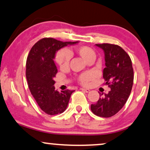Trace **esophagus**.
Masks as SVG:
<instances>
[{
    "label": "esophagus",
    "instance_id": "esophagus-1",
    "mask_svg": "<svg viewBox=\"0 0 150 150\" xmlns=\"http://www.w3.org/2000/svg\"><path fill=\"white\" fill-rule=\"evenodd\" d=\"M80 90H82V91H83L85 92H87V93H88V92H90V90L89 89H85V88H81Z\"/></svg>",
    "mask_w": 150,
    "mask_h": 150
}]
</instances>
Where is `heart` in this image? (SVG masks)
I'll return each instance as SVG.
<instances>
[{
	"instance_id": "1",
	"label": "heart",
	"mask_w": 150,
	"mask_h": 150,
	"mask_svg": "<svg viewBox=\"0 0 150 150\" xmlns=\"http://www.w3.org/2000/svg\"><path fill=\"white\" fill-rule=\"evenodd\" d=\"M74 51L76 54L81 57L87 62H94L95 60L96 55L95 51L92 48L86 47V46H82V47H75L74 49ZM70 60H71V55L67 50H60L56 53L55 57V60L58 65L61 69L67 67L69 64ZM92 78V76L90 73H83L78 77V81L81 85L86 86L88 84Z\"/></svg>"
}]
</instances>
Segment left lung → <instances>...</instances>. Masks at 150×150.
Listing matches in <instances>:
<instances>
[{
    "label": "left lung",
    "instance_id": "obj_1",
    "mask_svg": "<svg viewBox=\"0 0 150 150\" xmlns=\"http://www.w3.org/2000/svg\"><path fill=\"white\" fill-rule=\"evenodd\" d=\"M104 52L103 78L110 91L91 105V110L102 117L113 116L127 102L134 83V69L129 55L120 46L111 44H96ZM103 94H101L102 95Z\"/></svg>",
    "mask_w": 150,
    "mask_h": 150
}]
</instances>
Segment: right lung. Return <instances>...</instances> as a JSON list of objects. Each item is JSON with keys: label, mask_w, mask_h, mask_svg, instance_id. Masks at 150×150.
<instances>
[{"label": "right lung", "mask_w": 150, "mask_h": 150, "mask_svg": "<svg viewBox=\"0 0 150 150\" xmlns=\"http://www.w3.org/2000/svg\"><path fill=\"white\" fill-rule=\"evenodd\" d=\"M76 43L78 42H63L53 38H43L34 44L28 55L25 75L28 88L38 106L48 115L63 112L74 91L55 90L54 78L58 69L53 59L61 48Z\"/></svg>", "instance_id": "1"}]
</instances>
